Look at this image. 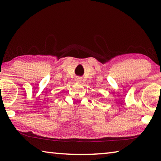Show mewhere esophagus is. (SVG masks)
I'll list each match as a JSON object with an SVG mask.
<instances>
[{"label": "esophagus", "mask_w": 161, "mask_h": 161, "mask_svg": "<svg viewBox=\"0 0 161 161\" xmlns=\"http://www.w3.org/2000/svg\"><path fill=\"white\" fill-rule=\"evenodd\" d=\"M76 81H77V82H80V81H81V78H77V79H76Z\"/></svg>", "instance_id": "34e87169"}]
</instances>
